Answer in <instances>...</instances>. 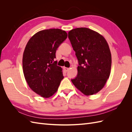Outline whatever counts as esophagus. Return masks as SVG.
Segmentation results:
<instances>
[{
  "mask_svg": "<svg viewBox=\"0 0 132 132\" xmlns=\"http://www.w3.org/2000/svg\"><path fill=\"white\" fill-rule=\"evenodd\" d=\"M64 70L65 71H68L69 70V68H66V67H64Z\"/></svg>",
  "mask_w": 132,
  "mask_h": 132,
  "instance_id": "34e87169",
  "label": "esophagus"
}]
</instances>
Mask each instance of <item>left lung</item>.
I'll use <instances>...</instances> for the list:
<instances>
[{
  "instance_id": "1",
  "label": "left lung",
  "mask_w": 132,
  "mask_h": 132,
  "mask_svg": "<svg viewBox=\"0 0 132 132\" xmlns=\"http://www.w3.org/2000/svg\"><path fill=\"white\" fill-rule=\"evenodd\" d=\"M68 37L79 65L77 77L71 81L86 96L97 93L104 87L111 73L109 45L103 36L86 27L70 30Z\"/></svg>"
}]
</instances>
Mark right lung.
<instances>
[{"label": "right lung", "instance_id": "obj_1", "mask_svg": "<svg viewBox=\"0 0 132 132\" xmlns=\"http://www.w3.org/2000/svg\"><path fill=\"white\" fill-rule=\"evenodd\" d=\"M67 36L65 31L59 29L42 30L32 36L25 47L23 75L30 89L42 97L53 95L64 78L63 69L54 59L57 49Z\"/></svg>", "mask_w": 132, "mask_h": 132}]
</instances>
